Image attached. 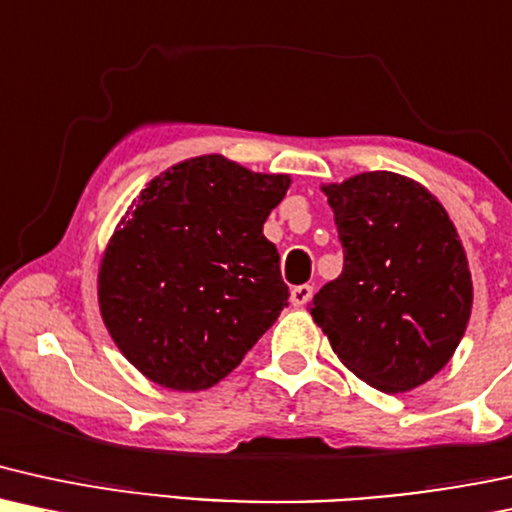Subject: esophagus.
I'll return each mask as SVG.
<instances>
[{"instance_id": "esophagus-1", "label": "esophagus", "mask_w": 512, "mask_h": 512, "mask_svg": "<svg viewBox=\"0 0 512 512\" xmlns=\"http://www.w3.org/2000/svg\"><path fill=\"white\" fill-rule=\"evenodd\" d=\"M311 297H314V287H311V285H299L290 292V299H292L294 306L309 304Z\"/></svg>"}]
</instances>
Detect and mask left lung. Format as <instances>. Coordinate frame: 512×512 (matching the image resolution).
Masks as SVG:
<instances>
[{"mask_svg":"<svg viewBox=\"0 0 512 512\" xmlns=\"http://www.w3.org/2000/svg\"><path fill=\"white\" fill-rule=\"evenodd\" d=\"M345 266L311 302L314 323L354 376L407 393L453 359L472 314V273L446 208L395 172L323 184Z\"/></svg>","mask_w":512,"mask_h":512,"instance_id":"obj_1","label":"left lung"}]
</instances>
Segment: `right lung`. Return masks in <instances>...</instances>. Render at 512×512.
<instances>
[{"label": "right lung", "instance_id": "obj_1", "mask_svg": "<svg viewBox=\"0 0 512 512\" xmlns=\"http://www.w3.org/2000/svg\"><path fill=\"white\" fill-rule=\"evenodd\" d=\"M290 184L213 153L167 167L131 203L102 251L98 304L148 381L215 386L278 321L290 294L263 222Z\"/></svg>", "mask_w": 512, "mask_h": 512}]
</instances>
